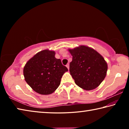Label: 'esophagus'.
I'll return each instance as SVG.
<instances>
[{
	"label": "esophagus",
	"mask_w": 129,
	"mask_h": 129,
	"mask_svg": "<svg viewBox=\"0 0 129 129\" xmlns=\"http://www.w3.org/2000/svg\"><path fill=\"white\" fill-rule=\"evenodd\" d=\"M66 67H67V68L69 69V64H67L66 65Z\"/></svg>",
	"instance_id": "obj_1"
}]
</instances>
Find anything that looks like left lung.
<instances>
[{
	"label": "left lung",
	"instance_id": "1",
	"mask_svg": "<svg viewBox=\"0 0 129 129\" xmlns=\"http://www.w3.org/2000/svg\"><path fill=\"white\" fill-rule=\"evenodd\" d=\"M69 51L72 56L69 72L76 84L86 90L99 86L108 71V65L103 57L94 49L84 45Z\"/></svg>",
	"mask_w": 129,
	"mask_h": 129
}]
</instances>
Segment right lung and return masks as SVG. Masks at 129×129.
<instances>
[{"label":"right lung","instance_id":"add662e5","mask_svg":"<svg viewBox=\"0 0 129 129\" xmlns=\"http://www.w3.org/2000/svg\"><path fill=\"white\" fill-rule=\"evenodd\" d=\"M55 52L44 50L36 54L26 63L23 74L27 84L40 94H50L60 84L61 78L67 68L60 59L54 57Z\"/></svg>","mask_w":129,"mask_h":129}]
</instances>
